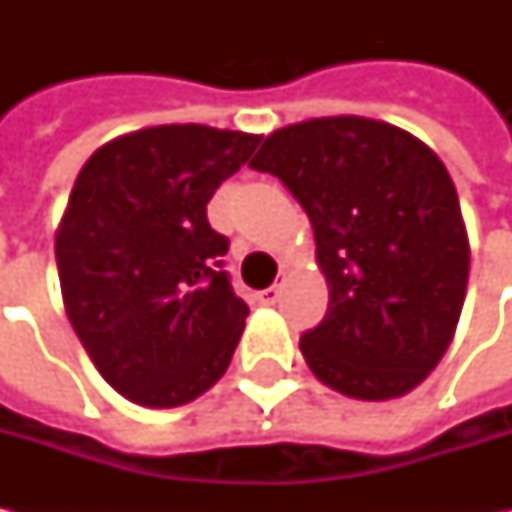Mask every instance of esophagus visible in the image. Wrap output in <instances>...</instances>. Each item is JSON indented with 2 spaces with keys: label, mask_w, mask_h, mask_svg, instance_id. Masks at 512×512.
<instances>
[{
  "label": "esophagus",
  "mask_w": 512,
  "mask_h": 512,
  "mask_svg": "<svg viewBox=\"0 0 512 512\" xmlns=\"http://www.w3.org/2000/svg\"><path fill=\"white\" fill-rule=\"evenodd\" d=\"M256 302L265 307L276 305V302H279V287L270 285V287H265V290H259V293H256Z\"/></svg>",
  "instance_id": "obj_1"
}]
</instances>
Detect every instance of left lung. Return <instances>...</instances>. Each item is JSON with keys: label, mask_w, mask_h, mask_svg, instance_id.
Masks as SVG:
<instances>
[{"label": "left lung", "mask_w": 512, "mask_h": 512, "mask_svg": "<svg viewBox=\"0 0 512 512\" xmlns=\"http://www.w3.org/2000/svg\"><path fill=\"white\" fill-rule=\"evenodd\" d=\"M305 207L327 313L299 350L330 390L387 402L442 362L462 316L470 242L442 159L367 116L273 130L250 162Z\"/></svg>", "instance_id": "obj_1"}]
</instances>
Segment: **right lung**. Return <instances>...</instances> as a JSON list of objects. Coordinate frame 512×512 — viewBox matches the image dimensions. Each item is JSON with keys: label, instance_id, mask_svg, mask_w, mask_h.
I'll list each match as a JSON object with an SVG mask.
<instances>
[{"label": "right lung", "instance_id": "1", "mask_svg": "<svg viewBox=\"0 0 512 512\" xmlns=\"http://www.w3.org/2000/svg\"><path fill=\"white\" fill-rule=\"evenodd\" d=\"M259 133L156 125L93 150L56 227L62 302L102 379L128 402L179 407L225 376L247 305L207 202Z\"/></svg>", "mask_w": 512, "mask_h": 512}]
</instances>
